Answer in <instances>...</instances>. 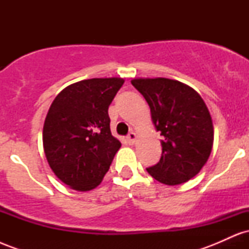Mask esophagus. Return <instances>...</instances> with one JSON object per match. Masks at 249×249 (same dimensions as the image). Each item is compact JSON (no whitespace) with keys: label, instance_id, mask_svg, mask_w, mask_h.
<instances>
[{"label":"esophagus","instance_id":"esophagus-1","mask_svg":"<svg viewBox=\"0 0 249 249\" xmlns=\"http://www.w3.org/2000/svg\"><path fill=\"white\" fill-rule=\"evenodd\" d=\"M126 139H127L128 144H134V142H136V139H137V134L134 132H130L128 133V136L126 137Z\"/></svg>","mask_w":249,"mask_h":249}]
</instances>
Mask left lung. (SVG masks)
<instances>
[{"instance_id":"left-lung-1","label":"left lung","mask_w":249,"mask_h":249,"mask_svg":"<svg viewBox=\"0 0 249 249\" xmlns=\"http://www.w3.org/2000/svg\"><path fill=\"white\" fill-rule=\"evenodd\" d=\"M131 83L146 99L154 127L162 136L160 160L147 172L170 186L188 181L205 166L213 147L212 117L204 99L174 79L134 78Z\"/></svg>"}]
</instances>
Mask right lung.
Wrapping results in <instances>:
<instances>
[{
    "mask_svg": "<svg viewBox=\"0 0 249 249\" xmlns=\"http://www.w3.org/2000/svg\"><path fill=\"white\" fill-rule=\"evenodd\" d=\"M123 84L118 77L84 79L63 89L51 103L43 148L53 172L72 190L98 186L122 146L111 133L107 110Z\"/></svg>",
    "mask_w": 249,
    "mask_h": 249,
    "instance_id": "add662e5",
    "label": "right lung"
}]
</instances>
